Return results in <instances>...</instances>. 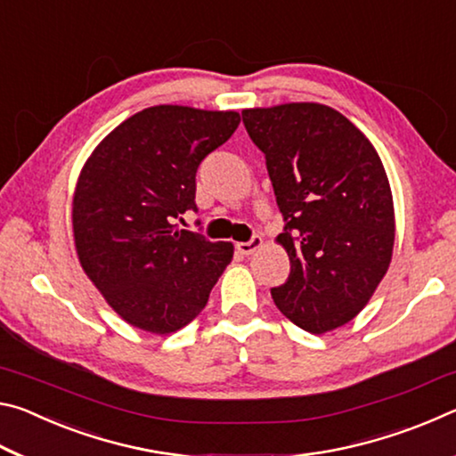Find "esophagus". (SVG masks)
Masks as SVG:
<instances>
[{
    "label": "esophagus",
    "mask_w": 456,
    "mask_h": 456,
    "mask_svg": "<svg viewBox=\"0 0 456 456\" xmlns=\"http://www.w3.org/2000/svg\"><path fill=\"white\" fill-rule=\"evenodd\" d=\"M235 247H237L239 253H243V256H251V253H256L257 249H261V247H264V237L253 235L249 241H245V243L241 241V243H237Z\"/></svg>",
    "instance_id": "1"
}]
</instances>
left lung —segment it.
Masks as SVG:
<instances>
[{"instance_id":"1","label":"left lung","mask_w":456,"mask_h":456,"mask_svg":"<svg viewBox=\"0 0 456 456\" xmlns=\"http://www.w3.org/2000/svg\"><path fill=\"white\" fill-rule=\"evenodd\" d=\"M265 154L289 256L288 281L272 289L285 318L312 334L348 323L388 272L395 205L372 142L338 110L291 102L241 112Z\"/></svg>"}]
</instances>
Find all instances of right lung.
I'll return each mask as SVG.
<instances>
[{"mask_svg":"<svg viewBox=\"0 0 456 456\" xmlns=\"http://www.w3.org/2000/svg\"><path fill=\"white\" fill-rule=\"evenodd\" d=\"M239 114L160 104L144 108L100 142L72 203L82 269L130 326L171 334L207 305L233 259V243L176 229L197 211V168L227 142Z\"/></svg>","mask_w":456,"mask_h":456,"instance_id":"add662e5","label":"right lung"}]
</instances>
